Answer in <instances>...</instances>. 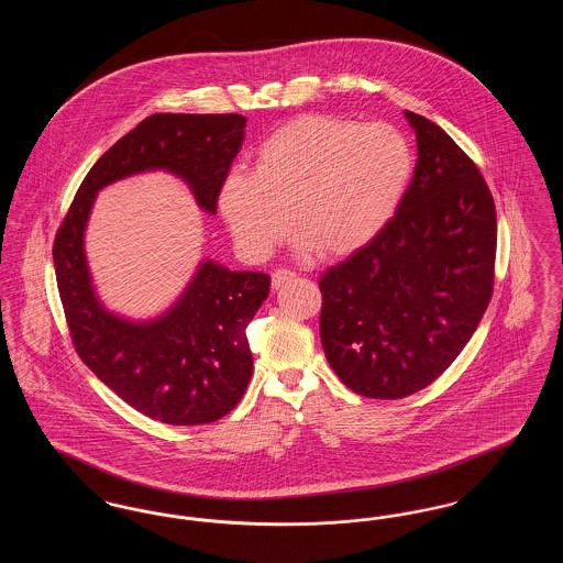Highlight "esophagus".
Returning <instances> with one entry per match:
<instances>
[{
	"label": "esophagus",
	"mask_w": 563,
	"mask_h": 563,
	"mask_svg": "<svg viewBox=\"0 0 563 563\" xmlns=\"http://www.w3.org/2000/svg\"><path fill=\"white\" fill-rule=\"evenodd\" d=\"M294 276L295 274L291 272V269H274V272H272V287H274V289H278V287H283L285 283H289Z\"/></svg>",
	"instance_id": "34e87169"
}]
</instances>
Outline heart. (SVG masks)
<instances>
[{
  "label": "heart",
  "mask_w": 563,
  "mask_h": 563,
  "mask_svg": "<svg viewBox=\"0 0 563 563\" xmlns=\"http://www.w3.org/2000/svg\"><path fill=\"white\" fill-rule=\"evenodd\" d=\"M411 177L413 150L395 126L303 113L262 141L255 173L223 179L219 211L251 257L269 255L294 225L321 257H346L390 223Z\"/></svg>",
  "instance_id": "b5f03b06"
}]
</instances>
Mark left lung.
Masks as SVG:
<instances>
[{
	"label": "left lung",
	"instance_id": "8db88e82",
	"mask_svg": "<svg viewBox=\"0 0 563 563\" xmlns=\"http://www.w3.org/2000/svg\"><path fill=\"white\" fill-rule=\"evenodd\" d=\"M405 118L418 162L401 207L319 280L324 356L367 399L430 386L468 344L494 291L496 207L477 164L429 118Z\"/></svg>",
	"mask_w": 563,
	"mask_h": 563
}]
</instances>
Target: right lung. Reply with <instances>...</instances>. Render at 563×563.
I'll return each instance as SVG.
<instances>
[{
    "mask_svg": "<svg viewBox=\"0 0 563 563\" xmlns=\"http://www.w3.org/2000/svg\"><path fill=\"white\" fill-rule=\"evenodd\" d=\"M244 124L239 113L145 118L88 170L54 236L56 287L78 356L122 401L164 424H209L239 405L253 374L246 324L268 297L269 276L207 262L170 312L133 324L106 312L92 294L84 228L99 189L150 168L186 179L198 205L214 213Z\"/></svg>",
    "mask_w": 563,
    "mask_h": 563,
    "instance_id": "right-lung-1",
    "label": "right lung"
}]
</instances>
